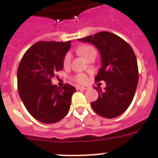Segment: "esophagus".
<instances>
[{
	"label": "esophagus",
	"mask_w": 158,
	"mask_h": 158,
	"mask_svg": "<svg viewBox=\"0 0 158 158\" xmlns=\"http://www.w3.org/2000/svg\"><path fill=\"white\" fill-rule=\"evenodd\" d=\"M89 87L88 86H77V89H80V90H87Z\"/></svg>",
	"instance_id": "34e87169"
}]
</instances>
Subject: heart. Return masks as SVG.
I'll return each mask as SVG.
<instances>
[{
	"label": "heart",
	"instance_id": "obj_1",
	"mask_svg": "<svg viewBox=\"0 0 158 158\" xmlns=\"http://www.w3.org/2000/svg\"><path fill=\"white\" fill-rule=\"evenodd\" d=\"M79 52L85 58H87L90 54H92L93 53H96V51H95V49L93 47H91V46H84V47H81L79 49ZM71 58H72V55H71L70 53H66V54H65L63 58L64 66H68L70 64ZM74 81L76 82H77V83L80 84L86 83L88 81V77L87 75L84 74V73H78V74H77L74 77Z\"/></svg>",
	"mask_w": 158,
	"mask_h": 158
}]
</instances>
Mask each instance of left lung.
<instances>
[{
  "label": "left lung",
  "instance_id": "8db88e82",
  "mask_svg": "<svg viewBox=\"0 0 158 158\" xmlns=\"http://www.w3.org/2000/svg\"><path fill=\"white\" fill-rule=\"evenodd\" d=\"M77 40L92 43L101 57L102 65L95 81H104L106 87L94 88L99 96L91 103L92 108L107 118L120 115L131 104L139 82V68L133 49L122 38L108 31Z\"/></svg>",
  "mask_w": 158,
  "mask_h": 158
}]
</instances>
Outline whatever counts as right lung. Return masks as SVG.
Returning a JSON list of instances; mask_svg holds the SVG:
<instances>
[{"mask_svg": "<svg viewBox=\"0 0 158 158\" xmlns=\"http://www.w3.org/2000/svg\"><path fill=\"white\" fill-rule=\"evenodd\" d=\"M71 42L41 41L23 54L17 69V87L25 107L35 119L54 123L69 111L73 86L66 84L60 89L53 85L54 73L62 70L63 58Z\"/></svg>", "mask_w": 158, "mask_h": 158, "instance_id": "add662e5", "label": "right lung"}]
</instances>
